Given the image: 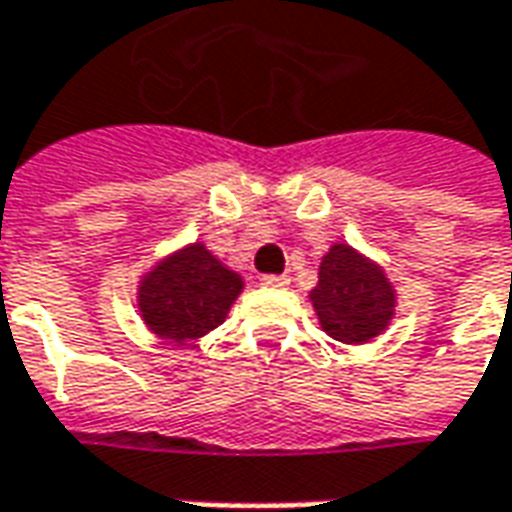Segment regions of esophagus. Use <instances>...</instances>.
<instances>
[{
    "label": "esophagus",
    "mask_w": 512,
    "mask_h": 512,
    "mask_svg": "<svg viewBox=\"0 0 512 512\" xmlns=\"http://www.w3.org/2000/svg\"><path fill=\"white\" fill-rule=\"evenodd\" d=\"M264 287H287L290 284V276H262Z\"/></svg>",
    "instance_id": "1"
}]
</instances>
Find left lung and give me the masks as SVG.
<instances>
[{
  "instance_id": "8db88e82",
  "label": "left lung",
  "mask_w": 512,
  "mask_h": 512,
  "mask_svg": "<svg viewBox=\"0 0 512 512\" xmlns=\"http://www.w3.org/2000/svg\"><path fill=\"white\" fill-rule=\"evenodd\" d=\"M312 303L323 331L340 343L359 345L382 334L393 317L396 292L379 264L348 245H334L320 262Z\"/></svg>"
}]
</instances>
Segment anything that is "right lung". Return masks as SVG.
Here are the masks:
<instances>
[{
	"instance_id": "obj_1",
	"label": "right lung",
	"mask_w": 512,
	"mask_h": 512,
	"mask_svg": "<svg viewBox=\"0 0 512 512\" xmlns=\"http://www.w3.org/2000/svg\"><path fill=\"white\" fill-rule=\"evenodd\" d=\"M239 292L242 278L234 270L203 245H189L142 278L139 309L161 340L186 343L217 329Z\"/></svg>"
}]
</instances>
